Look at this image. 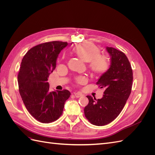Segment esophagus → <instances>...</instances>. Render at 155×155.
I'll return each mask as SVG.
<instances>
[{"label":"esophagus","mask_w":155,"mask_h":155,"mask_svg":"<svg viewBox=\"0 0 155 155\" xmlns=\"http://www.w3.org/2000/svg\"><path fill=\"white\" fill-rule=\"evenodd\" d=\"M74 94L76 96V97H80L81 96H82V94L80 92H75L74 93Z\"/></svg>","instance_id":"34e87169"}]
</instances>
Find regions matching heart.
Returning <instances> with one entry per match:
<instances>
[{
    "label": "heart",
    "mask_w": 155,
    "mask_h": 155,
    "mask_svg": "<svg viewBox=\"0 0 155 155\" xmlns=\"http://www.w3.org/2000/svg\"><path fill=\"white\" fill-rule=\"evenodd\" d=\"M73 53L83 61L88 63V68L96 75H103L110 68V61L107 56L100 55V48L92 43L79 45L72 49ZM76 81L79 84H84L87 79L84 76L78 77Z\"/></svg>",
    "instance_id": "b5f03b06"
}]
</instances>
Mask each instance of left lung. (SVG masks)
Segmentation results:
<instances>
[{
	"mask_svg": "<svg viewBox=\"0 0 155 155\" xmlns=\"http://www.w3.org/2000/svg\"><path fill=\"white\" fill-rule=\"evenodd\" d=\"M110 66L96 84L105 91L101 99L87 96L88 104L84 109L86 118L92 124L103 126L115 120L122 110L132 89L133 70L125 54L114 48L107 47Z\"/></svg>",
	"mask_w": 155,
	"mask_h": 155,
	"instance_id": "left-lung-1",
	"label": "left lung"
}]
</instances>
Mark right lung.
I'll return each instance as SVG.
<instances>
[{
	"label": "right lung",
	"mask_w": 155,
	"mask_h": 155,
	"mask_svg": "<svg viewBox=\"0 0 155 155\" xmlns=\"http://www.w3.org/2000/svg\"><path fill=\"white\" fill-rule=\"evenodd\" d=\"M67 45L62 41L42 43L30 49L22 60L17 76L18 91L28 111L41 123L57 120L70 96L67 90L50 92L47 82L59 54Z\"/></svg>",
	"instance_id": "add662e5"
}]
</instances>
